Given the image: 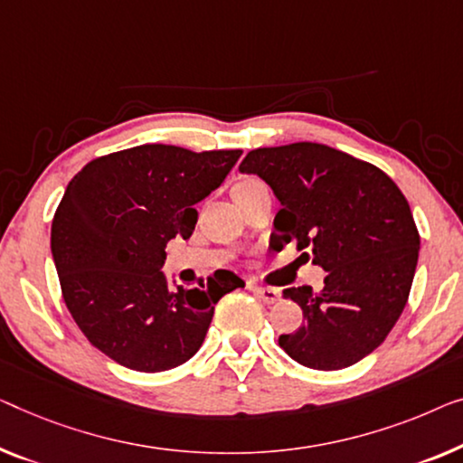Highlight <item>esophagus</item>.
<instances>
[{
    "label": "esophagus",
    "instance_id": "1",
    "mask_svg": "<svg viewBox=\"0 0 463 463\" xmlns=\"http://www.w3.org/2000/svg\"><path fill=\"white\" fill-rule=\"evenodd\" d=\"M251 291L258 295V298L264 301V303H268V306H272V303H276L280 299V291L279 288H274V287H250Z\"/></svg>",
    "mask_w": 463,
    "mask_h": 463
}]
</instances>
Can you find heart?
<instances>
[{"label":"heart","mask_w":463,"mask_h":463,"mask_svg":"<svg viewBox=\"0 0 463 463\" xmlns=\"http://www.w3.org/2000/svg\"><path fill=\"white\" fill-rule=\"evenodd\" d=\"M261 181H258V178H245V181L237 183V187H234V193H241V191H250V189H255V187H261Z\"/></svg>","instance_id":"obj_1"}]
</instances>
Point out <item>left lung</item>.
<instances>
[{"instance_id": "8db88e82", "label": "left lung", "mask_w": 463, "mask_h": 463, "mask_svg": "<svg viewBox=\"0 0 463 463\" xmlns=\"http://www.w3.org/2000/svg\"><path fill=\"white\" fill-rule=\"evenodd\" d=\"M241 172L270 184L282 208L274 245L295 243L326 270L324 288L291 287L306 322L279 345L306 368H349L402 316L416 274L420 232L402 189L374 164L320 143L260 147Z\"/></svg>"}]
</instances>
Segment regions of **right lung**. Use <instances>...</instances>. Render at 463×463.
<instances>
[{
    "instance_id": "obj_1",
    "label": "right lung",
    "mask_w": 463,
    "mask_h": 463,
    "mask_svg": "<svg viewBox=\"0 0 463 463\" xmlns=\"http://www.w3.org/2000/svg\"><path fill=\"white\" fill-rule=\"evenodd\" d=\"M241 154L137 145L95 157L68 183L52 222L61 298L109 360L137 372L176 368L202 347L213 306L245 287L216 270L205 285L170 288L160 272L168 241L191 237L193 205L220 187Z\"/></svg>"
}]
</instances>
